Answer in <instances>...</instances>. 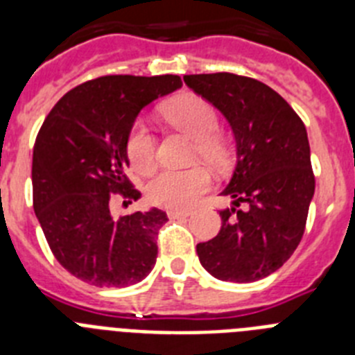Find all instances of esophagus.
<instances>
[{
  "label": "esophagus",
  "instance_id": "1",
  "mask_svg": "<svg viewBox=\"0 0 355 355\" xmlns=\"http://www.w3.org/2000/svg\"><path fill=\"white\" fill-rule=\"evenodd\" d=\"M167 215L168 218H183V216L190 215V211H187V209H168Z\"/></svg>",
  "mask_w": 355,
  "mask_h": 355
}]
</instances>
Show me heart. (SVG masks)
Here are the masks:
<instances>
[{"instance_id": "obj_1", "label": "heart", "mask_w": 355, "mask_h": 355, "mask_svg": "<svg viewBox=\"0 0 355 355\" xmlns=\"http://www.w3.org/2000/svg\"><path fill=\"white\" fill-rule=\"evenodd\" d=\"M168 121L196 139V155L209 163H218L224 156V147L216 139L220 119L216 110L199 96L181 97L163 108ZM128 158L137 172H147L155 165V135L146 122H135L128 135ZM211 188V174L205 167L175 171L163 168L150 178L146 196L155 206L183 209L192 206L202 193Z\"/></svg>"}]
</instances>
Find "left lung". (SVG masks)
<instances>
[{"label":"left lung","mask_w":355,"mask_h":355,"mask_svg":"<svg viewBox=\"0 0 355 355\" xmlns=\"http://www.w3.org/2000/svg\"><path fill=\"white\" fill-rule=\"evenodd\" d=\"M184 83L218 108L236 139V168L222 192L215 238L197 243L213 277L252 283L279 270L302 240L315 193L306 126L295 110L254 78L231 72L188 74Z\"/></svg>","instance_id":"obj_1"}]
</instances>
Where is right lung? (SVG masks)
Listing matches in <instances>:
<instances>
[{"label": "right lung", "mask_w": 355, "mask_h": 355, "mask_svg": "<svg viewBox=\"0 0 355 355\" xmlns=\"http://www.w3.org/2000/svg\"><path fill=\"white\" fill-rule=\"evenodd\" d=\"M181 78L112 74L85 81L53 106L33 147V209L53 256L99 288H126L149 275L156 238L168 220L158 208L114 218L110 206L140 192L124 171L140 110L174 92Z\"/></svg>", "instance_id": "1"}]
</instances>
